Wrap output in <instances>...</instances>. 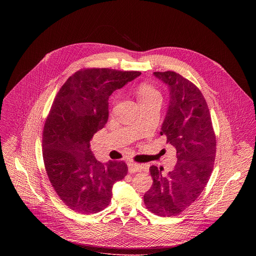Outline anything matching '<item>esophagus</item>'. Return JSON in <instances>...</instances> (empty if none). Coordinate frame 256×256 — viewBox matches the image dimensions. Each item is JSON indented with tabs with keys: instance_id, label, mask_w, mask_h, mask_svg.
I'll use <instances>...</instances> for the list:
<instances>
[{
	"instance_id": "esophagus-1",
	"label": "esophagus",
	"mask_w": 256,
	"mask_h": 256,
	"mask_svg": "<svg viewBox=\"0 0 256 256\" xmlns=\"http://www.w3.org/2000/svg\"><path fill=\"white\" fill-rule=\"evenodd\" d=\"M143 166L138 164V163H134V162H130L128 163V172H141L143 170Z\"/></svg>"
}]
</instances>
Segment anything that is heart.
Here are the masks:
<instances>
[{"mask_svg": "<svg viewBox=\"0 0 256 256\" xmlns=\"http://www.w3.org/2000/svg\"><path fill=\"white\" fill-rule=\"evenodd\" d=\"M137 95L139 102H143V100H154V98H160V94L158 91L148 84H141L138 87L137 90Z\"/></svg>", "mask_w": 256, "mask_h": 256, "instance_id": "heart-1", "label": "heart"}]
</instances>
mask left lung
Masks as SVG:
<instances>
[{
	"mask_svg": "<svg viewBox=\"0 0 256 256\" xmlns=\"http://www.w3.org/2000/svg\"><path fill=\"white\" fill-rule=\"evenodd\" d=\"M170 91V104L160 135L176 148L178 162L166 176L150 167L154 183L144 195L146 208L160 217L180 215L204 191L213 170L216 136L206 100L196 86L180 74L154 72Z\"/></svg>",
	"mask_w": 256,
	"mask_h": 256,
	"instance_id": "8db88e82",
	"label": "left lung"
}]
</instances>
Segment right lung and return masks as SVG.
I'll use <instances>...</instances> for the list:
<instances>
[{
  "instance_id": "right-lung-1",
  "label": "right lung",
  "mask_w": 256,
  "mask_h": 256,
  "mask_svg": "<svg viewBox=\"0 0 256 256\" xmlns=\"http://www.w3.org/2000/svg\"><path fill=\"white\" fill-rule=\"evenodd\" d=\"M138 71L91 68L78 71L61 87L43 130V160L50 182L65 206L94 214L110 204L112 187L122 180V161L98 162L90 141L108 119V98L139 76Z\"/></svg>"
}]
</instances>
